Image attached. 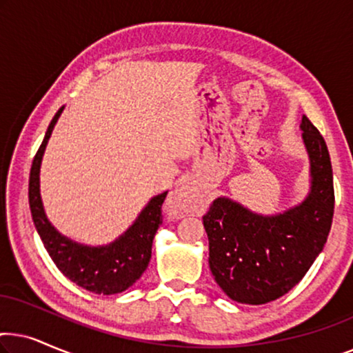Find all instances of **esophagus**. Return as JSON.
Returning <instances> with one entry per match:
<instances>
[{
    "mask_svg": "<svg viewBox=\"0 0 353 353\" xmlns=\"http://www.w3.org/2000/svg\"><path fill=\"white\" fill-rule=\"evenodd\" d=\"M204 202V196L201 194L199 190H196L191 185H183L176 188L168 197V209L176 215H185L196 212Z\"/></svg>",
    "mask_w": 353,
    "mask_h": 353,
    "instance_id": "obj_1",
    "label": "esophagus"
}]
</instances>
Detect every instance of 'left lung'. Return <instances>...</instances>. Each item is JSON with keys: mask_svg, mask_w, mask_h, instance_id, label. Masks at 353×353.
Returning <instances> with one entry per match:
<instances>
[{"mask_svg": "<svg viewBox=\"0 0 353 353\" xmlns=\"http://www.w3.org/2000/svg\"><path fill=\"white\" fill-rule=\"evenodd\" d=\"M301 130L312 176L310 192L301 204L283 214L260 215L228 197H216L202 216L210 272L226 296L239 303L262 305L291 291L330 234L334 215L330 152L305 115Z\"/></svg>", "mask_w": 353, "mask_h": 353, "instance_id": "8db88e82", "label": "left lung"}]
</instances>
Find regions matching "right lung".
<instances>
[{"label": "right lung", "instance_id": "obj_1", "mask_svg": "<svg viewBox=\"0 0 353 353\" xmlns=\"http://www.w3.org/2000/svg\"><path fill=\"white\" fill-rule=\"evenodd\" d=\"M62 110L64 108L57 110L52 117L45 139L32 162L28 204H30L33 223L52 262L77 286L104 296L123 292L125 289L133 286L148 268L154 236L162 225V204L167 197V191L152 197L134 223L108 245L91 248L62 236L46 219L40 196L41 159Z\"/></svg>", "mask_w": 353, "mask_h": 353}]
</instances>
